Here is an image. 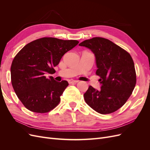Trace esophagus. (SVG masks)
<instances>
[{
	"mask_svg": "<svg viewBox=\"0 0 150 150\" xmlns=\"http://www.w3.org/2000/svg\"><path fill=\"white\" fill-rule=\"evenodd\" d=\"M78 81H78V80H74V79H69V80H68V82H69V84L78 83Z\"/></svg>",
	"mask_w": 150,
	"mask_h": 150,
	"instance_id": "34e87169",
	"label": "esophagus"
}]
</instances>
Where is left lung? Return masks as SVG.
I'll return each mask as SVG.
<instances>
[{"instance_id": "left-lung-1", "label": "left lung", "mask_w": 150, "mask_h": 150, "mask_svg": "<svg viewBox=\"0 0 150 150\" xmlns=\"http://www.w3.org/2000/svg\"><path fill=\"white\" fill-rule=\"evenodd\" d=\"M79 46L89 49L96 58V74L101 84L98 91L89 86L84 94L86 103L105 115L117 111L132 94L137 83L134 62L130 54L111 40L93 38Z\"/></svg>"}]
</instances>
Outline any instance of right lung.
Returning a JSON list of instances; mask_svg holds the SVG:
<instances>
[{"label":"right lung","mask_w":150,"mask_h":150,"mask_svg":"<svg viewBox=\"0 0 150 150\" xmlns=\"http://www.w3.org/2000/svg\"><path fill=\"white\" fill-rule=\"evenodd\" d=\"M79 42L43 38L28 44L17 53L11 67V82L14 91L28 110L38 113L47 112L56 107L67 81L54 79V67L62 57Z\"/></svg>","instance_id":"obj_1"}]
</instances>
